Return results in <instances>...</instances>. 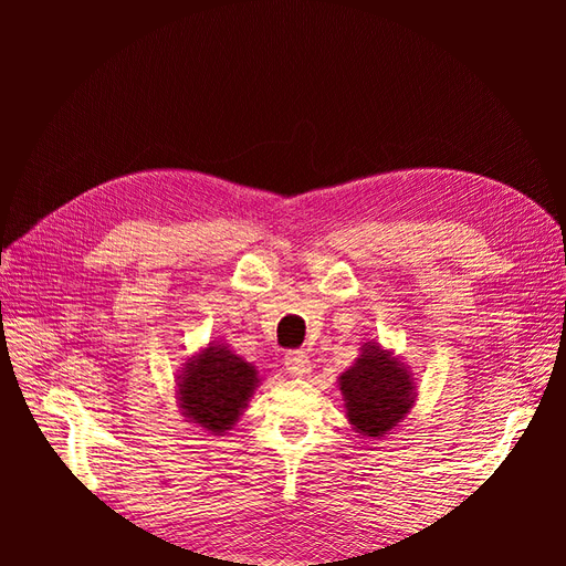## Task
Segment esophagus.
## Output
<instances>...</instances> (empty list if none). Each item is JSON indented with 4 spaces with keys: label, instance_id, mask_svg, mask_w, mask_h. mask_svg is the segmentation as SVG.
<instances>
[{
    "label": "esophagus",
    "instance_id": "esophagus-1",
    "mask_svg": "<svg viewBox=\"0 0 566 566\" xmlns=\"http://www.w3.org/2000/svg\"><path fill=\"white\" fill-rule=\"evenodd\" d=\"M283 364H285V370L290 375H295V378H304V375L312 373V361L304 352H287L285 358H283Z\"/></svg>",
    "mask_w": 566,
    "mask_h": 566
}]
</instances>
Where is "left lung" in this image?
<instances>
[{
	"label": "left lung",
	"instance_id": "obj_1",
	"mask_svg": "<svg viewBox=\"0 0 566 566\" xmlns=\"http://www.w3.org/2000/svg\"><path fill=\"white\" fill-rule=\"evenodd\" d=\"M345 413L361 439H382L410 413L418 389L399 356L380 342H364L361 354L337 378Z\"/></svg>",
	"mask_w": 566,
	"mask_h": 566
}]
</instances>
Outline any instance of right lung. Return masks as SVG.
I'll return each mask as SVG.
<instances>
[{"label": "right lung", "instance_id": "right-lung-1", "mask_svg": "<svg viewBox=\"0 0 566 566\" xmlns=\"http://www.w3.org/2000/svg\"><path fill=\"white\" fill-rule=\"evenodd\" d=\"M260 385L256 368L224 342H210L188 358L177 378V401L186 422L214 437L229 434Z\"/></svg>", "mask_w": 566, "mask_h": 566}]
</instances>
